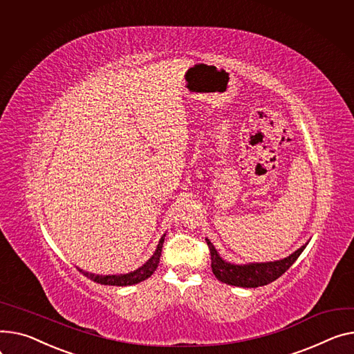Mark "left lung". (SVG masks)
Listing matches in <instances>:
<instances>
[{"instance_id": "obj_1", "label": "left lung", "mask_w": 354, "mask_h": 354, "mask_svg": "<svg viewBox=\"0 0 354 354\" xmlns=\"http://www.w3.org/2000/svg\"><path fill=\"white\" fill-rule=\"evenodd\" d=\"M209 250H210V259H212V272L216 276L218 280L223 281L226 285L238 286V288H259L269 285L270 281L276 280L279 276L283 274L300 256V253L308 246L306 242L301 248L295 250L292 254H289L285 259L273 262H253V263H245V265H236L223 261L218 250L215 249L214 243H212L207 238L205 239Z\"/></svg>"}]
</instances>
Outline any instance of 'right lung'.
<instances>
[{"instance_id": "add662e5", "label": "right lung", "mask_w": 354, "mask_h": 354, "mask_svg": "<svg viewBox=\"0 0 354 354\" xmlns=\"http://www.w3.org/2000/svg\"><path fill=\"white\" fill-rule=\"evenodd\" d=\"M165 236L167 233L162 234V238L158 242L156 250L153 252V254L148 259L147 263H144L140 268H138L133 272L129 273H121V274H95L91 273L86 270H82L80 268H77L81 273H84L86 277H89L91 280L97 281V283L101 285H108V286H131V285H136L139 281H144L145 279L151 277L152 273L156 270L158 265H159V259H160V253H162V246L165 242Z\"/></svg>"}]
</instances>
